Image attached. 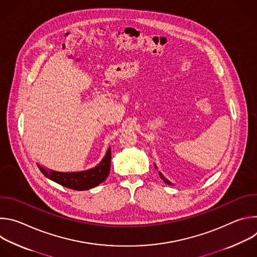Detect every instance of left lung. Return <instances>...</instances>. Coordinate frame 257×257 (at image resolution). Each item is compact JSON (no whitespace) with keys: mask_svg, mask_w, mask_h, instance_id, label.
Masks as SVG:
<instances>
[{"mask_svg":"<svg viewBox=\"0 0 257 257\" xmlns=\"http://www.w3.org/2000/svg\"><path fill=\"white\" fill-rule=\"evenodd\" d=\"M159 174H160V177L162 178V180H163L165 183H167V184H169V185H172V184H171V182H170L169 180H167V179H166V178L163 176V174H162L161 172H159Z\"/></svg>","mask_w":257,"mask_h":257,"instance_id":"1","label":"left lung"}]
</instances>
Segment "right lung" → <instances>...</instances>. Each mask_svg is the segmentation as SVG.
I'll return each instance as SVG.
<instances>
[{
  "instance_id": "add662e5",
  "label": "right lung",
  "mask_w": 257,
  "mask_h": 257,
  "mask_svg": "<svg viewBox=\"0 0 257 257\" xmlns=\"http://www.w3.org/2000/svg\"><path fill=\"white\" fill-rule=\"evenodd\" d=\"M111 148L107 150L102 161L94 168L76 173H62L53 170H45L43 167L38 165L41 172L49 179L53 180L58 184L65 186L73 190H87L93 188L103 182L108 176L111 170Z\"/></svg>"
}]
</instances>
